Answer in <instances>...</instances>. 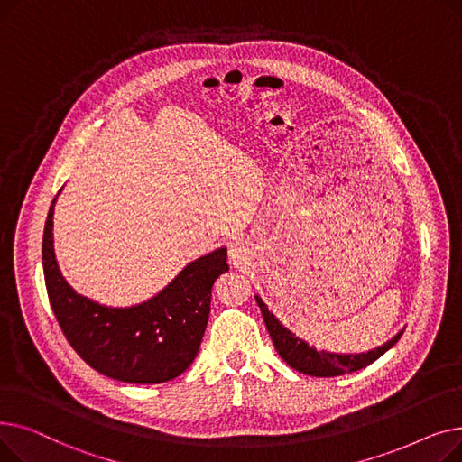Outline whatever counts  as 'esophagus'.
Masks as SVG:
<instances>
[{
  "instance_id": "34e87169",
  "label": "esophagus",
  "mask_w": 462,
  "mask_h": 462,
  "mask_svg": "<svg viewBox=\"0 0 462 462\" xmlns=\"http://www.w3.org/2000/svg\"><path fill=\"white\" fill-rule=\"evenodd\" d=\"M228 258L234 268H241V265H245L249 262V249L241 244V241H236V244L230 245Z\"/></svg>"
}]
</instances>
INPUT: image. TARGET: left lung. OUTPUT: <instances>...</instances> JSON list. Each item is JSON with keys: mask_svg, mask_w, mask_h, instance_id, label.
I'll return each instance as SVG.
<instances>
[{"mask_svg": "<svg viewBox=\"0 0 462 462\" xmlns=\"http://www.w3.org/2000/svg\"><path fill=\"white\" fill-rule=\"evenodd\" d=\"M256 303L262 310L265 328L270 331L277 354L288 363L290 367L309 376L329 378V376H341V374L359 371L363 367L371 365V363H374L382 354H385L392 346H395L402 335L401 331L392 338L390 343H385L383 346H378L367 354H331L326 350L319 352L317 348L309 346L305 341H301V338L290 333L268 310V305H265L258 296H256Z\"/></svg>", "mask_w": 462, "mask_h": 462, "instance_id": "8db88e82", "label": "left lung"}]
</instances>
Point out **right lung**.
Returning a JSON list of instances; mask_svg holds the SVG:
<instances>
[{
    "label": "right lung",
    "mask_w": 462,
    "mask_h": 462,
    "mask_svg": "<svg viewBox=\"0 0 462 462\" xmlns=\"http://www.w3.org/2000/svg\"><path fill=\"white\" fill-rule=\"evenodd\" d=\"M56 199L42 234V270L69 345L89 367L119 382L161 383L180 376L199 354L213 284L228 272L226 249L190 262L150 301L129 309L103 307L79 296L60 273L52 239Z\"/></svg>",
    "instance_id": "obj_1"
}]
</instances>
